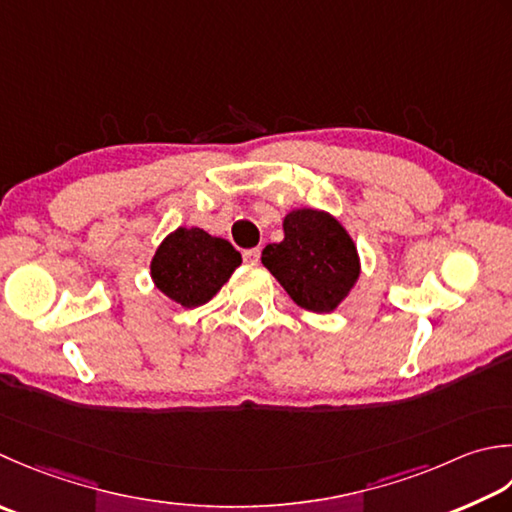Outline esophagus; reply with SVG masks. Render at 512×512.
<instances>
[{
  "instance_id": "obj_1",
  "label": "esophagus",
  "mask_w": 512,
  "mask_h": 512,
  "mask_svg": "<svg viewBox=\"0 0 512 512\" xmlns=\"http://www.w3.org/2000/svg\"><path fill=\"white\" fill-rule=\"evenodd\" d=\"M259 255H262V250H259V248H248V250H244V262L246 264H257Z\"/></svg>"
}]
</instances>
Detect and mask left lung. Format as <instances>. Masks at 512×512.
I'll list each match as a JSON object with an SVG mask.
<instances>
[{"instance_id": "1", "label": "left lung", "mask_w": 512, "mask_h": 512, "mask_svg": "<svg viewBox=\"0 0 512 512\" xmlns=\"http://www.w3.org/2000/svg\"><path fill=\"white\" fill-rule=\"evenodd\" d=\"M262 264L297 306L330 313L359 277V257L344 226L322 210L302 208L284 219V242L268 244Z\"/></svg>"}]
</instances>
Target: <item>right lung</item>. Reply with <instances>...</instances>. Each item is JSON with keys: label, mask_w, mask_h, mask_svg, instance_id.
<instances>
[{"label": "right lung", "mask_w": 512, "mask_h": 512, "mask_svg": "<svg viewBox=\"0 0 512 512\" xmlns=\"http://www.w3.org/2000/svg\"><path fill=\"white\" fill-rule=\"evenodd\" d=\"M239 264L242 255L226 239L202 228H177L157 248L150 275L166 297L195 308L206 304Z\"/></svg>", "instance_id": "add662e5"}]
</instances>
